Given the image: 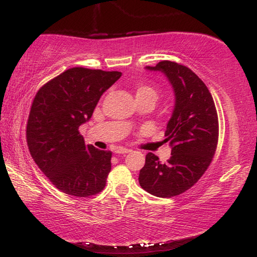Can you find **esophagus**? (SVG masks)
Returning a JSON list of instances; mask_svg holds the SVG:
<instances>
[{"label": "esophagus", "mask_w": 257, "mask_h": 257, "mask_svg": "<svg viewBox=\"0 0 257 257\" xmlns=\"http://www.w3.org/2000/svg\"><path fill=\"white\" fill-rule=\"evenodd\" d=\"M129 152H132V150L123 149V147H119V149L115 150L116 154H125V153H129Z\"/></svg>", "instance_id": "esophagus-1"}]
</instances>
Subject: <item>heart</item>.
Returning a JSON list of instances; mask_svg holds the SVG:
<instances>
[{
    "mask_svg": "<svg viewBox=\"0 0 257 257\" xmlns=\"http://www.w3.org/2000/svg\"><path fill=\"white\" fill-rule=\"evenodd\" d=\"M159 90L154 86L146 85V84H138L136 85V97L137 99L143 98H153L154 101L158 99Z\"/></svg>",
    "mask_w": 257,
    "mask_h": 257,
    "instance_id": "1",
    "label": "heart"
}]
</instances>
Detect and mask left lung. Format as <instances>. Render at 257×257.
<instances>
[{
    "instance_id": "obj_1",
    "label": "left lung",
    "mask_w": 257,
    "mask_h": 257,
    "mask_svg": "<svg viewBox=\"0 0 257 257\" xmlns=\"http://www.w3.org/2000/svg\"><path fill=\"white\" fill-rule=\"evenodd\" d=\"M147 69L162 71L175 89V110L165 130V142L172 150L165 163L147 154L138 180L147 193L170 198L191 188L210 167L219 141V120L210 90L188 67L164 60Z\"/></svg>"
}]
</instances>
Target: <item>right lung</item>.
<instances>
[{
	"label": "right lung",
	"mask_w": 257,
	"mask_h": 257,
	"mask_svg": "<svg viewBox=\"0 0 257 257\" xmlns=\"http://www.w3.org/2000/svg\"><path fill=\"white\" fill-rule=\"evenodd\" d=\"M120 77L119 71L75 67L47 81L35 95L26 129L28 149L42 172L63 193L89 197L106 185L112 152L86 145L79 127Z\"/></svg>",
	"instance_id": "1"
}]
</instances>
